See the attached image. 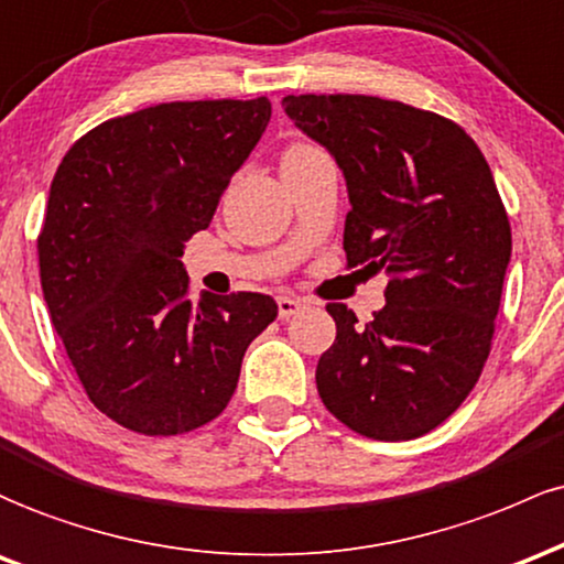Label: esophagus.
<instances>
[{"label": "esophagus", "mask_w": 564, "mask_h": 564, "mask_svg": "<svg viewBox=\"0 0 564 564\" xmlns=\"http://www.w3.org/2000/svg\"><path fill=\"white\" fill-rule=\"evenodd\" d=\"M301 308H306V301L299 299V295H280V299H276V312H280V319H290V316L299 314Z\"/></svg>", "instance_id": "34e87169"}]
</instances>
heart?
<instances>
[{
    "label": "heart",
    "instance_id": "1",
    "mask_svg": "<svg viewBox=\"0 0 564 564\" xmlns=\"http://www.w3.org/2000/svg\"><path fill=\"white\" fill-rule=\"evenodd\" d=\"M308 151H314L312 145H290L288 151H284V156H299V154H308ZM282 156V160H284Z\"/></svg>",
    "mask_w": 564,
    "mask_h": 564
}]
</instances>
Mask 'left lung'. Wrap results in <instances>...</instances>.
I'll list each match as a JSON object with an SVG mask.
<instances>
[{"label": "left lung", "instance_id": "left-lung-1", "mask_svg": "<svg viewBox=\"0 0 564 564\" xmlns=\"http://www.w3.org/2000/svg\"><path fill=\"white\" fill-rule=\"evenodd\" d=\"M282 106L344 173L346 261L391 276L365 325L327 303L335 344L316 389L351 432L415 440L458 410L490 354L511 258L490 164L451 119L400 100L288 95Z\"/></svg>", "mask_w": 564, "mask_h": 564}]
</instances>
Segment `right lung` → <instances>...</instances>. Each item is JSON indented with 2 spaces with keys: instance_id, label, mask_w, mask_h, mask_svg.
Returning <instances> with one entry per match:
<instances>
[{
  "instance_id": "obj_1",
  "label": "right lung",
  "mask_w": 564,
  "mask_h": 564,
  "mask_svg": "<svg viewBox=\"0 0 564 564\" xmlns=\"http://www.w3.org/2000/svg\"><path fill=\"white\" fill-rule=\"evenodd\" d=\"M269 119V98L149 106L98 124L58 164L36 239L42 293L90 402L130 432L218 419L276 319L261 293L192 303L181 263Z\"/></svg>"
}]
</instances>
